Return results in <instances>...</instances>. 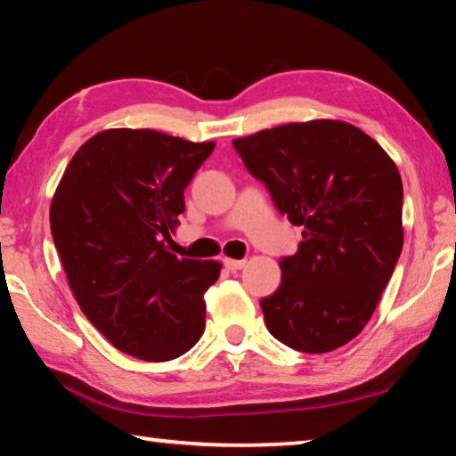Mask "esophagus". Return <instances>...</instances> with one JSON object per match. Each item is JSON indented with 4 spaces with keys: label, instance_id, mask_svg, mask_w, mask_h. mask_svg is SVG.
<instances>
[{
    "label": "esophagus",
    "instance_id": "1",
    "mask_svg": "<svg viewBox=\"0 0 456 456\" xmlns=\"http://www.w3.org/2000/svg\"><path fill=\"white\" fill-rule=\"evenodd\" d=\"M223 264H225V267L229 269V272H237V269H243L247 261L245 259H229L225 257L223 259Z\"/></svg>",
    "mask_w": 456,
    "mask_h": 456
}]
</instances>
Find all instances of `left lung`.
<instances>
[{
    "instance_id": "left-lung-1",
    "label": "left lung",
    "mask_w": 456,
    "mask_h": 456,
    "mask_svg": "<svg viewBox=\"0 0 456 456\" xmlns=\"http://www.w3.org/2000/svg\"><path fill=\"white\" fill-rule=\"evenodd\" d=\"M277 211L304 227L281 283L261 299L265 326L293 350L348 344L372 318L403 251V179L388 154L342 120L291 122L235 138Z\"/></svg>"
}]
</instances>
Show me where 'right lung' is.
Returning <instances> with one entry per match:
<instances>
[{
    "mask_svg": "<svg viewBox=\"0 0 456 456\" xmlns=\"http://www.w3.org/2000/svg\"><path fill=\"white\" fill-rule=\"evenodd\" d=\"M215 142L110 128L84 142L53 192L50 227L76 302L114 348L146 362L183 356L205 330L219 261L167 243L184 189Z\"/></svg>",
    "mask_w": 456,
    "mask_h": 456,
    "instance_id": "obj_1",
    "label": "right lung"
}]
</instances>
